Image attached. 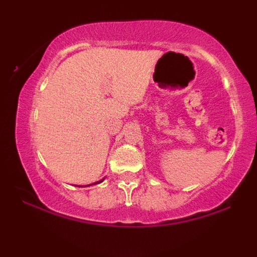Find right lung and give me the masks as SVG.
<instances>
[{"label": "right lung", "mask_w": 257, "mask_h": 257, "mask_svg": "<svg viewBox=\"0 0 257 257\" xmlns=\"http://www.w3.org/2000/svg\"><path fill=\"white\" fill-rule=\"evenodd\" d=\"M99 182H100V181H99ZM95 184H96V182H95Z\"/></svg>", "instance_id": "1"}]
</instances>
